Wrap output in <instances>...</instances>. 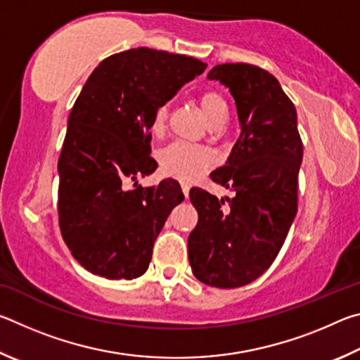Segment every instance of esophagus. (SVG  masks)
I'll use <instances>...</instances> for the list:
<instances>
[{
    "label": "esophagus",
    "instance_id": "34e87169",
    "mask_svg": "<svg viewBox=\"0 0 360 360\" xmlns=\"http://www.w3.org/2000/svg\"><path fill=\"white\" fill-rule=\"evenodd\" d=\"M181 188H182V193H184L186 197H187V195H188V191H191V186H188L187 182H181Z\"/></svg>",
    "mask_w": 360,
    "mask_h": 360
}]
</instances>
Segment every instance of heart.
I'll return each mask as SVG.
<instances>
[{
    "mask_svg": "<svg viewBox=\"0 0 360 360\" xmlns=\"http://www.w3.org/2000/svg\"><path fill=\"white\" fill-rule=\"evenodd\" d=\"M200 106H202L206 119L211 125L227 119V103L221 94L214 90H206L200 95ZM168 105L158 106L152 115V131H160L167 124L168 119ZM160 163L163 172L174 176L182 181H193L202 176L211 165L210 152L184 141H176L162 150Z\"/></svg>",
    "mask_w": 360,
    "mask_h": 360,
    "instance_id": "heart-1",
    "label": "heart"
}]
</instances>
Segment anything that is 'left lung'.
I'll return each mask as SVG.
<instances>
[{"label": "left lung", "mask_w": 360, "mask_h": 360, "mask_svg": "<svg viewBox=\"0 0 360 360\" xmlns=\"http://www.w3.org/2000/svg\"><path fill=\"white\" fill-rule=\"evenodd\" d=\"M208 79L229 87L238 111L241 135L225 165L210 174L235 197L219 200L191 188L198 222L188 235V262L202 283L233 289L264 275L288 236L297 214L303 143L294 103L270 72L224 63Z\"/></svg>", "instance_id": "left-lung-1"}]
</instances>
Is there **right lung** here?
<instances>
[{
	"mask_svg": "<svg viewBox=\"0 0 360 360\" xmlns=\"http://www.w3.org/2000/svg\"><path fill=\"white\" fill-rule=\"evenodd\" d=\"M197 58L136 47L103 60L79 94L58 158V224L79 264L106 279L148 270L157 235L184 200L174 179L125 181L155 172L150 127L155 109L202 75Z\"/></svg>",
	"mask_w": 360,
	"mask_h": 360,
	"instance_id": "obj_1",
	"label": "right lung"
}]
</instances>
